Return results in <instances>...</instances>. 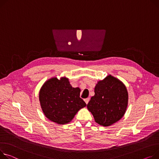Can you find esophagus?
Segmentation results:
<instances>
[{"label":"esophagus","mask_w":159,"mask_h":159,"mask_svg":"<svg viewBox=\"0 0 159 159\" xmlns=\"http://www.w3.org/2000/svg\"><path fill=\"white\" fill-rule=\"evenodd\" d=\"M89 101V98H86V99H84V102H86V104H88V103Z\"/></svg>","instance_id":"1"}]
</instances>
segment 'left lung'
I'll list each match as a JSON object with an SVG mask.
<instances>
[{
  "mask_svg": "<svg viewBox=\"0 0 159 159\" xmlns=\"http://www.w3.org/2000/svg\"><path fill=\"white\" fill-rule=\"evenodd\" d=\"M129 94L125 84L109 75L100 80L94 88V95L87 105L94 121L103 126L118 121L128 106Z\"/></svg>",
  "mask_w": 159,
  "mask_h": 159,
  "instance_id": "obj_1",
  "label": "left lung"
}]
</instances>
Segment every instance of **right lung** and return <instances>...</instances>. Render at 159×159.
<instances>
[{"label": "right lung", "instance_id": "add662e5", "mask_svg": "<svg viewBox=\"0 0 159 159\" xmlns=\"http://www.w3.org/2000/svg\"><path fill=\"white\" fill-rule=\"evenodd\" d=\"M80 88H73L66 77H53L47 80L39 93L45 116L59 125L70 122L80 109L86 106L80 98Z\"/></svg>", "mask_w": 159, "mask_h": 159}]
</instances>
